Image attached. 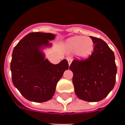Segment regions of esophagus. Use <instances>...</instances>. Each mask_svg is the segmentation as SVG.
I'll return each instance as SVG.
<instances>
[{"instance_id":"34e87169","label":"esophagus","mask_w":125,"mask_h":125,"mask_svg":"<svg viewBox=\"0 0 125 125\" xmlns=\"http://www.w3.org/2000/svg\"><path fill=\"white\" fill-rule=\"evenodd\" d=\"M68 64H69V65H70L71 64V62H72V59L71 58H70V57H68Z\"/></svg>"}]
</instances>
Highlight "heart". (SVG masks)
<instances>
[{
	"instance_id": "1",
	"label": "heart",
	"mask_w": 125,
	"mask_h": 125,
	"mask_svg": "<svg viewBox=\"0 0 125 125\" xmlns=\"http://www.w3.org/2000/svg\"><path fill=\"white\" fill-rule=\"evenodd\" d=\"M65 47L68 51H74L78 57L84 59L91 56L93 52L94 42L88 36H74L66 41Z\"/></svg>"
}]
</instances>
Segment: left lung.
Here are the masks:
<instances>
[{
	"label": "left lung",
	"instance_id": "8db88e82",
	"mask_svg": "<svg viewBox=\"0 0 125 125\" xmlns=\"http://www.w3.org/2000/svg\"><path fill=\"white\" fill-rule=\"evenodd\" d=\"M94 50L88 58L74 59L69 66L76 96L84 101L96 102L108 96L115 84L117 68L115 54L105 42L90 36Z\"/></svg>",
	"mask_w": 125,
	"mask_h": 125
}]
</instances>
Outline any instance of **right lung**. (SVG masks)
Segmentation results:
<instances>
[{
	"instance_id": "1",
	"label": "right lung",
	"mask_w": 125,
	"mask_h": 125,
	"mask_svg": "<svg viewBox=\"0 0 125 125\" xmlns=\"http://www.w3.org/2000/svg\"><path fill=\"white\" fill-rule=\"evenodd\" d=\"M51 33L31 32L20 41L13 50L10 62L12 80L22 95L31 101L45 102L54 94L57 82L68 69V61L51 63L42 49L49 47Z\"/></svg>"
}]
</instances>
